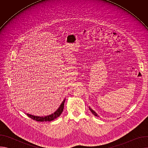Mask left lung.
Segmentation results:
<instances>
[{
    "instance_id": "left-lung-1",
    "label": "left lung",
    "mask_w": 148,
    "mask_h": 148,
    "mask_svg": "<svg viewBox=\"0 0 148 148\" xmlns=\"http://www.w3.org/2000/svg\"><path fill=\"white\" fill-rule=\"evenodd\" d=\"M89 109H90V110L91 111V112H92V113L95 116H99L97 115V113H96L94 110H92L90 107H89Z\"/></svg>"
}]
</instances>
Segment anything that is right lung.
Masks as SVG:
<instances>
[{
  "mask_svg": "<svg viewBox=\"0 0 148 148\" xmlns=\"http://www.w3.org/2000/svg\"><path fill=\"white\" fill-rule=\"evenodd\" d=\"M65 100L66 99H64L62 102V103H61L60 106L59 107V108L57 110V111L56 112H54L53 114L47 115V116H34L31 114H27V116L30 118L31 119L35 120L36 121H38V122H46V121H51L54 119H55L56 118H58V116H60V115H61V114L62 112L63 111V109H64V102H65Z\"/></svg>",
  "mask_w": 148,
  "mask_h": 148,
  "instance_id": "obj_1",
  "label": "right lung"
}]
</instances>
